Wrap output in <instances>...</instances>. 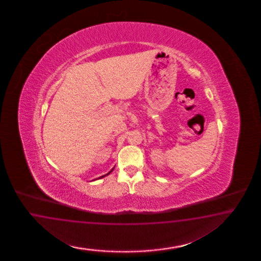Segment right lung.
Listing matches in <instances>:
<instances>
[{
    "label": "right lung",
    "mask_w": 261,
    "mask_h": 261,
    "mask_svg": "<svg viewBox=\"0 0 261 261\" xmlns=\"http://www.w3.org/2000/svg\"><path fill=\"white\" fill-rule=\"evenodd\" d=\"M112 170H113V169H112ZM112 170H111V171H110V172H109V173L106 174V175H108V174H110L111 172H112ZM106 175H103V176H101V177H99V178H97V179H100V178H103V177H104V176H106Z\"/></svg>",
    "instance_id": "right-lung-1"
}]
</instances>
